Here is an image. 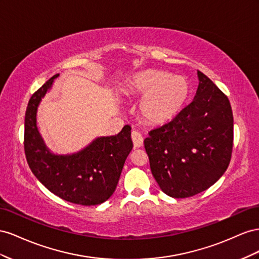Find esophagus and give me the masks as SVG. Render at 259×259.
Masks as SVG:
<instances>
[{
    "instance_id": "esophagus-1",
    "label": "esophagus",
    "mask_w": 259,
    "mask_h": 259,
    "mask_svg": "<svg viewBox=\"0 0 259 259\" xmlns=\"http://www.w3.org/2000/svg\"><path fill=\"white\" fill-rule=\"evenodd\" d=\"M131 139H132V142H134L135 147H137V149H139V147H141L143 145V138L141 134H139L138 131L131 132Z\"/></svg>"
}]
</instances>
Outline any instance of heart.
I'll return each mask as SVG.
<instances>
[{"label": "heart", "instance_id": "b5f03b06", "mask_svg": "<svg viewBox=\"0 0 259 259\" xmlns=\"http://www.w3.org/2000/svg\"><path fill=\"white\" fill-rule=\"evenodd\" d=\"M125 92L130 97L142 98L139 115L145 123L162 125L180 114L189 100L191 87L186 77L149 69L132 77Z\"/></svg>", "mask_w": 259, "mask_h": 259}]
</instances>
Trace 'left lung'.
<instances>
[{
	"label": "left lung",
	"instance_id": "left-lung-1",
	"mask_svg": "<svg viewBox=\"0 0 259 259\" xmlns=\"http://www.w3.org/2000/svg\"><path fill=\"white\" fill-rule=\"evenodd\" d=\"M194 100L170 122L150 131L144 147L152 175L165 194L186 198L225 174L233 147V115L227 95L197 70Z\"/></svg>",
	"mask_w": 259,
	"mask_h": 259
}]
</instances>
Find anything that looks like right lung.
<instances>
[{"mask_svg": "<svg viewBox=\"0 0 259 259\" xmlns=\"http://www.w3.org/2000/svg\"><path fill=\"white\" fill-rule=\"evenodd\" d=\"M58 73L49 79L29 100L25 116L24 149L31 171L44 187L65 201L99 205L113 195L123 164L134 144L125 124L117 136L95 139L82 151L55 155L49 151L36 128V108Z\"/></svg>", "mask_w": 259, "mask_h": 259, "instance_id": "obj_1", "label": "right lung"}]
</instances>
